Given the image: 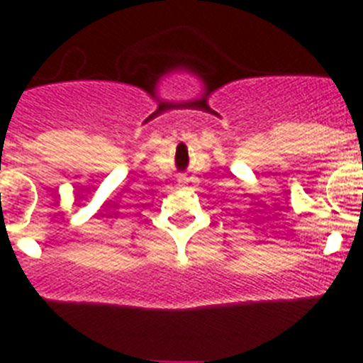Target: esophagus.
<instances>
[{
	"instance_id": "obj_1",
	"label": "esophagus",
	"mask_w": 363,
	"mask_h": 363,
	"mask_svg": "<svg viewBox=\"0 0 363 363\" xmlns=\"http://www.w3.org/2000/svg\"><path fill=\"white\" fill-rule=\"evenodd\" d=\"M186 182H188V177H186V175H182V177H179V184L184 186Z\"/></svg>"
}]
</instances>
